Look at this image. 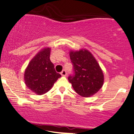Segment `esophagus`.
I'll list each match as a JSON object with an SVG mask.
<instances>
[{
	"instance_id": "esophagus-1",
	"label": "esophagus",
	"mask_w": 134,
	"mask_h": 134,
	"mask_svg": "<svg viewBox=\"0 0 134 134\" xmlns=\"http://www.w3.org/2000/svg\"><path fill=\"white\" fill-rule=\"evenodd\" d=\"M61 75L62 76H66V75H67V71H66L65 69H63L62 71L61 72Z\"/></svg>"
}]
</instances>
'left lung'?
I'll list each match as a JSON object with an SVG mask.
<instances>
[{
	"label": "left lung",
	"instance_id": "8db88e82",
	"mask_svg": "<svg viewBox=\"0 0 134 134\" xmlns=\"http://www.w3.org/2000/svg\"><path fill=\"white\" fill-rule=\"evenodd\" d=\"M70 59L73 73L68 77L75 91L82 97H90L103 84V74L99 65L87 50L71 51Z\"/></svg>",
	"mask_w": 134,
	"mask_h": 134
}]
</instances>
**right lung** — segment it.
Listing matches in <instances>:
<instances>
[{
	"label": "right lung",
	"instance_id": "obj_1",
	"mask_svg": "<svg viewBox=\"0 0 134 134\" xmlns=\"http://www.w3.org/2000/svg\"><path fill=\"white\" fill-rule=\"evenodd\" d=\"M49 48L43 49L30 61L25 72V84L31 91L42 95L51 89L61 77L50 60Z\"/></svg>",
	"mask_w": 134,
	"mask_h": 134
}]
</instances>
